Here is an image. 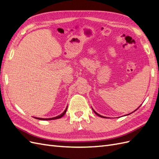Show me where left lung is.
<instances>
[{
    "instance_id": "left-lung-1",
    "label": "left lung",
    "mask_w": 159,
    "mask_h": 159,
    "mask_svg": "<svg viewBox=\"0 0 159 159\" xmlns=\"http://www.w3.org/2000/svg\"><path fill=\"white\" fill-rule=\"evenodd\" d=\"M140 106H141V105H140ZM140 106H139V107H140ZM139 107H138L137 109H139ZM137 109H136L135 111H137ZM93 112H94V113H95L96 115H98V116H99V117H103V118H106V117H104V116H102V115H101L98 114V113L97 112H95V111H94L93 109ZM134 111H133V112H134ZM131 113H129V114H127V115H130V114H131Z\"/></svg>"
}]
</instances>
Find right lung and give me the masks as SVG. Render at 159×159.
Segmentation results:
<instances>
[{"label": "right lung", "mask_w": 159, "mask_h": 159, "mask_svg": "<svg viewBox=\"0 0 159 159\" xmlns=\"http://www.w3.org/2000/svg\"><path fill=\"white\" fill-rule=\"evenodd\" d=\"M67 108H68V107H66V109H65V111H64L61 114H60V115H57V117H52V118H46V119H44V118H39V117H35L36 119H39V120H54V119H60V118H61V117H62L64 116V115H65V113H66V111H67Z\"/></svg>", "instance_id": "right-lung-1"}]
</instances>
